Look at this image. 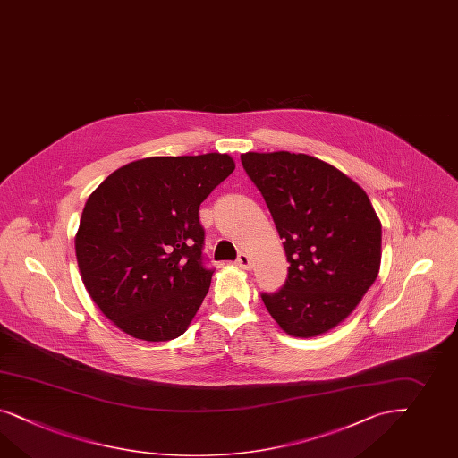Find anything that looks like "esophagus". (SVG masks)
Returning a JSON list of instances; mask_svg holds the SVG:
<instances>
[{
  "mask_svg": "<svg viewBox=\"0 0 458 458\" xmlns=\"http://www.w3.org/2000/svg\"><path fill=\"white\" fill-rule=\"evenodd\" d=\"M236 265L238 267H242V268H245V270H250L251 268V260H250V257H248L247 253H240L238 255V259H236Z\"/></svg>",
  "mask_w": 458,
  "mask_h": 458,
  "instance_id": "obj_1",
  "label": "esophagus"
}]
</instances>
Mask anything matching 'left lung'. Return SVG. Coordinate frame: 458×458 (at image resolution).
Returning <instances> with one entry per match:
<instances>
[{
    "label": "left lung",
    "mask_w": 458,
    "mask_h": 458,
    "mask_svg": "<svg viewBox=\"0 0 458 458\" xmlns=\"http://www.w3.org/2000/svg\"><path fill=\"white\" fill-rule=\"evenodd\" d=\"M290 263L284 286L261 300L293 336L327 334L359 305L380 270L382 223L353 180L303 153H245Z\"/></svg>",
    "instance_id": "1"
}]
</instances>
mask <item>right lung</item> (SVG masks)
<instances>
[{"instance_id":"right-lung-1","label":"right lung","mask_w":458,"mask_h":458,"mask_svg":"<svg viewBox=\"0 0 458 458\" xmlns=\"http://www.w3.org/2000/svg\"><path fill=\"white\" fill-rule=\"evenodd\" d=\"M233 170L220 153L153 157L118 168L89 195L76 260L89 297L124 334L147 342L185 334L213 275L198 210Z\"/></svg>"}]
</instances>
